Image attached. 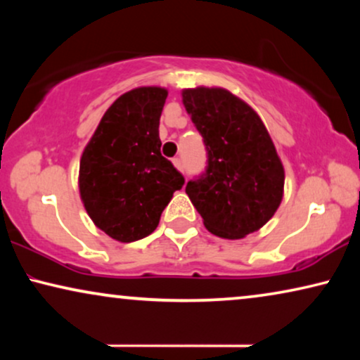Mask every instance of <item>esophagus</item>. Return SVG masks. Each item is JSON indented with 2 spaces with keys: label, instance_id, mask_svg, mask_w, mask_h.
Segmentation results:
<instances>
[{
  "label": "esophagus",
  "instance_id": "34e87169",
  "mask_svg": "<svg viewBox=\"0 0 360 360\" xmlns=\"http://www.w3.org/2000/svg\"><path fill=\"white\" fill-rule=\"evenodd\" d=\"M172 162H174V165L176 167V169H179V170H184V165H181V160H180V159H174Z\"/></svg>",
  "mask_w": 360,
  "mask_h": 360
}]
</instances>
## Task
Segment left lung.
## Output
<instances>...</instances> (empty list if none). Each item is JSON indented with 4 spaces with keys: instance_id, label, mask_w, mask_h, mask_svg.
Returning <instances> with one entry per match:
<instances>
[{
    "instance_id": "obj_1",
    "label": "left lung",
    "mask_w": 360,
    "mask_h": 360,
    "mask_svg": "<svg viewBox=\"0 0 360 360\" xmlns=\"http://www.w3.org/2000/svg\"><path fill=\"white\" fill-rule=\"evenodd\" d=\"M185 110L208 154L186 195L210 233L240 239L272 218L283 196L285 172L262 120L224 88L181 91Z\"/></svg>"
}]
</instances>
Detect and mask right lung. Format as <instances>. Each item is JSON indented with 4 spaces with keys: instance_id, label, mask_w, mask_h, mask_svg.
<instances>
[{
    "instance_id": "obj_1",
    "label": "right lung",
    "mask_w": 360,
    "mask_h": 360,
    "mask_svg": "<svg viewBox=\"0 0 360 360\" xmlns=\"http://www.w3.org/2000/svg\"><path fill=\"white\" fill-rule=\"evenodd\" d=\"M165 88L124 93L103 115L80 160V196L96 228L132 243L154 233L184 175L160 154Z\"/></svg>"
}]
</instances>
